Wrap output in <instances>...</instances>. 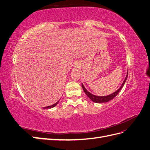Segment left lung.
I'll list each match as a JSON object with an SVG mask.
<instances>
[{
	"mask_svg": "<svg viewBox=\"0 0 150 150\" xmlns=\"http://www.w3.org/2000/svg\"><path fill=\"white\" fill-rule=\"evenodd\" d=\"M128 73H127V75H126V78L124 81L123 83L122 84L120 88V89L116 91V92H115L114 93H112L110 95H108V96H95V95H93L91 93H90L89 91H88L86 89V88H84V86H83V84H82V88L84 90V91L85 92L86 94L87 95V96L91 99V100L93 101V102H95V103H106V102H108V101H110V100H111V99H112L113 98H114L115 97H116L117 94H118L120 91V90L122 89V88L123 87V86L126 82V81L127 79V78H128Z\"/></svg>",
	"mask_w": 150,
	"mask_h": 150,
	"instance_id": "left-lung-1",
	"label": "left lung"
}]
</instances>
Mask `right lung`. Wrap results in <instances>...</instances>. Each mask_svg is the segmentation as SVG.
<instances>
[{
  "instance_id": "right-lung-1",
  "label": "right lung",
  "mask_w": 150,
  "mask_h": 150,
  "mask_svg": "<svg viewBox=\"0 0 150 150\" xmlns=\"http://www.w3.org/2000/svg\"><path fill=\"white\" fill-rule=\"evenodd\" d=\"M58 102H59V101H58L57 103H56L55 104H52V105H51V106H47V107H45L44 108H45V109H49V108H53V107H54V106H56L57 105V104L58 103Z\"/></svg>"
}]
</instances>
